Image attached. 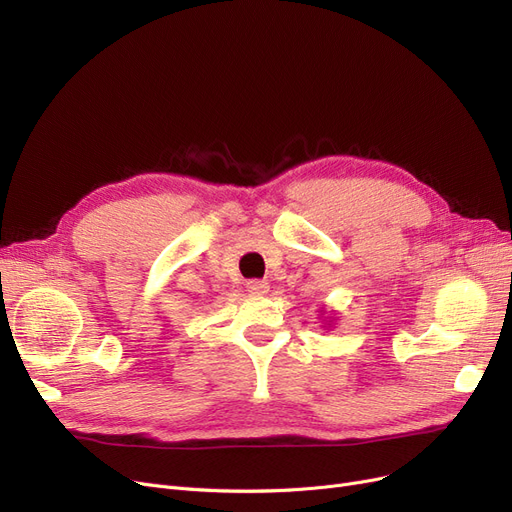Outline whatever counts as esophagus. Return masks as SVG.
<instances>
[{
	"mask_svg": "<svg viewBox=\"0 0 512 512\" xmlns=\"http://www.w3.org/2000/svg\"><path fill=\"white\" fill-rule=\"evenodd\" d=\"M245 288H248V292L252 294H264L269 290V283L264 279H248L245 281Z\"/></svg>",
	"mask_w": 512,
	"mask_h": 512,
	"instance_id": "obj_1",
	"label": "esophagus"
}]
</instances>
